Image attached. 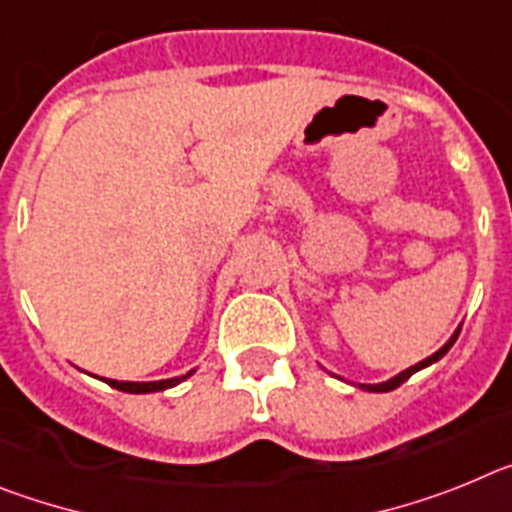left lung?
Wrapping results in <instances>:
<instances>
[{"instance_id": "1", "label": "left lung", "mask_w": 512, "mask_h": 512, "mask_svg": "<svg viewBox=\"0 0 512 512\" xmlns=\"http://www.w3.org/2000/svg\"><path fill=\"white\" fill-rule=\"evenodd\" d=\"M459 332H461V327H459V330H456V332H453V335H451V340H448L446 345H443L441 350H435V353L430 355V358H425V361L415 363V366H410V368H407V371L397 373V376H394V379H389V381H381V384H358V386H361V389H366V391H391V389H397V386H402L404 381L410 379L412 373H417V371H422V368L433 366L435 361H441L443 355H446L448 350H451V345H453V342H456V337H459Z\"/></svg>"}]
</instances>
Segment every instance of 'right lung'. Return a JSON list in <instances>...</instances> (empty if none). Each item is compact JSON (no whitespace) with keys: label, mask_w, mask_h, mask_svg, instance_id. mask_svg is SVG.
Returning <instances> with one entry per match:
<instances>
[{"label":"right lung","mask_w":512,"mask_h":512,"mask_svg":"<svg viewBox=\"0 0 512 512\" xmlns=\"http://www.w3.org/2000/svg\"><path fill=\"white\" fill-rule=\"evenodd\" d=\"M193 371L182 373V376H175V379H162V381H115V379H102V381L118 391H128V394H151V391H164V389H170V386H177L180 381H185L188 376H193Z\"/></svg>","instance_id":"right-lung-1"}]
</instances>
